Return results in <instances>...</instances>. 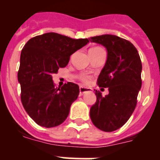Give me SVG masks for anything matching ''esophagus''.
<instances>
[{
	"mask_svg": "<svg viewBox=\"0 0 160 160\" xmlns=\"http://www.w3.org/2000/svg\"><path fill=\"white\" fill-rule=\"evenodd\" d=\"M79 91H80V95H82L86 92H88V91H90V89L86 88V87H79Z\"/></svg>",
	"mask_w": 160,
	"mask_h": 160,
	"instance_id": "34e87169",
	"label": "esophagus"
}]
</instances>
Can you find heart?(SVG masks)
<instances>
[{
	"label": "heart",
	"instance_id": "obj_1",
	"mask_svg": "<svg viewBox=\"0 0 160 160\" xmlns=\"http://www.w3.org/2000/svg\"><path fill=\"white\" fill-rule=\"evenodd\" d=\"M95 48H98V47H94V48H92V49H95ZM80 79H81V81L82 82L87 84V83H89V82H90V77L89 75H87V74H82V75L80 76Z\"/></svg>",
	"mask_w": 160,
	"mask_h": 160
}]
</instances>
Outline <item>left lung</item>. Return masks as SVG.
I'll return each mask as SVG.
<instances>
[{
  "mask_svg": "<svg viewBox=\"0 0 160 160\" xmlns=\"http://www.w3.org/2000/svg\"><path fill=\"white\" fill-rule=\"evenodd\" d=\"M90 41L107 49V62L98 85L109 90L105 97L95 90L97 100L90 108V118L96 128L111 132L122 128L135 111L142 86V62L136 48L123 38L103 34Z\"/></svg>",
  "mask_w": 160,
  "mask_h": 160,
  "instance_id": "left-lung-1",
  "label": "left lung"
}]
</instances>
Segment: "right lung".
<instances>
[{
  "label": "right lung",
  "mask_w": 160,
  "mask_h": 160,
  "mask_svg": "<svg viewBox=\"0 0 160 160\" xmlns=\"http://www.w3.org/2000/svg\"><path fill=\"white\" fill-rule=\"evenodd\" d=\"M89 42L56 32L31 38L21 53L18 73L21 99L29 117L44 128H54L67 118L72 103L78 98L79 87L67 82L58 88L53 73L68 64L70 55Z\"/></svg>",
  "instance_id": "right-lung-1"
}]
</instances>
